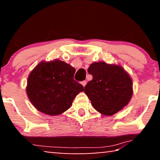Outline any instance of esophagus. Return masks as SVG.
I'll use <instances>...</instances> for the list:
<instances>
[{
    "instance_id": "1",
    "label": "esophagus",
    "mask_w": 160,
    "mask_h": 160,
    "mask_svg": "<svg viewBox=\"0 0 160 160\" xmlns=\"http://www.w3.org/2000/svg\"><path fill=\"white\" fill-rule=\"evenodd\" d=\"M81 84L82 85V86H83V87H85V85H86V84H87V81H86V80L82 81V82H81Z\"/></svg>"
}]
</instances>
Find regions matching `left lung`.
Returning a JSON list of instances; mask_svg holds the SVG:
<instances>
[{
  "instance_id": "left-lung-1",
  "label": "left lung",
  "mask_w": 160,
  "mask_h": 160,
  "mask_svg": "<svg viewBox=\"0 0 160 160\" xmlns=\"http://www.w3.org/2000/svg\"><path fill=\"white\" fill-rule=\"evenodd\" d=\"M88 71L93 79L84 92L98 112L110 116L128 104L132 97V82L122 67L94 62Z\"/></svg>"
}]
</instances>
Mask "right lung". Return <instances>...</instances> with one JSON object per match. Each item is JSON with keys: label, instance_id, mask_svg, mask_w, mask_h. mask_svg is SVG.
Wrapping results in <instances>:
<instances>
[{"label": "right lung", "instance_id": "obj_1", "mask_svg": "<svg viewBox=\"0 0 160 160\" xmlns=\"http://www.w3.org/2000/svg\"><path fill=\"white\" fill-rule=\"evenodd\" d=\"M75 69L56 59L40 62L28 77L27 93L38 111L48 115H58L71 107L84 88L74 80Z\"/></svg>", "mask_w": 160, "mask_h": 160}]
</instances>
